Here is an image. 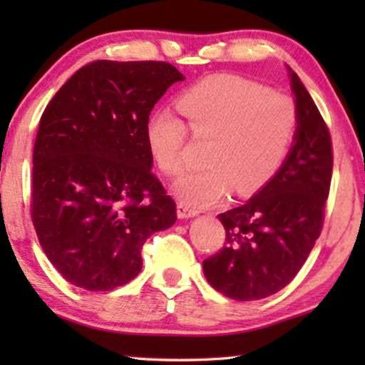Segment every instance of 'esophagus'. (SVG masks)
<instances>
[{"instance_id": "esophagus-1", "label": "esophagus", "mask_w": 365, "mask_h": 365, "mask_svg": "<svg viewBox=\"0 0 365 365\" xmlns=\"http://www.w3.org/2000/svg\"><path fill=\"white\" fill-rule=\"evenodd\" d=\"M194 216H197L196 209L189 207L187 204H182V202L178 204V217L179 219H187V217H194Z\"/></svg>"}]
</instances>
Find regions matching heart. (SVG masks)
Segmentation results:
<instances>
[{
  "label": "heart",
  "instance_id": "b5f03b06",
  "mask_svg": "<svg viewBox=\"0 0 365 365\" xmlns=\"http://www.w3.org/2000/svg\"><path fill=\"white\" fill-rule=\"evenodd\" d=\"M176 108L194 136H209L206 166L174 187L191 207L211 206L231 189L237 196L262 189L284 166L299 131V111L291 96L237 74L202 78L178 94ZM144 138L159 171L169 178L184 171L187 129L176 113L169 108L154 111Z\"/></svg>",
  "mask_w": 365,
  "mask_h": 365
}]
</instances>
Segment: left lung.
<instances>
[{
    "mask_svg": "<svg viewBox=\"0 0 365 365\" xmlns=\"http://www.w3.org/2000/svg\"><path fill=\"white\" fill-rule=\"evenodd\" d=\"M287 69L299 111L291 154L247 202L219 214L226 246L202 262L207 282L236 301H257L286 287L322 231L332 178L331 134L301 79Z\"/></svg>",
    "mask_w": 365,
    "mask_h": 365,
    "instance_id": "1",
    "label": "left lung"
}]
</instances>
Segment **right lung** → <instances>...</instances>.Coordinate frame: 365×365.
<instances>
[{
    "instance_id": "1",
    "label": "right lung",
    "mask_w": 365,
    "mask_h": 365,
    "mask_svg": "<svg viewBox=\"0 0 365 365\" xmlns=\"http://www.w3.org/2000/svg\"><path fill=\"white\" fill-rule=\"evenodd\" d=\"M184 76L164 61H101L78 69L44 109L33 151L31 219L58 272L111 291L141 272L148 237L176 222L154 176L144 128Z\"/></svg>"
}]
</instances>
